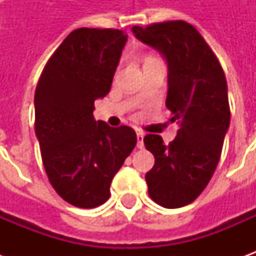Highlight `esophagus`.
I'll use <instances>...</instances> for the list:
<instances>
[{"label": "esophagus", "mask_w": 256, "mask_h": 256, "mask_svg": "<svg viewBox=\"0 0 256 256\" xmlns=\"http://www.w3.org/2000/svg\"><path fill=\"white\" fill-rule=\"evenodd\" d=\"M137 148L142 150L144 148V133L137 132Z\"/></svg>", "instance_id": "34e87169"}]
</instances>
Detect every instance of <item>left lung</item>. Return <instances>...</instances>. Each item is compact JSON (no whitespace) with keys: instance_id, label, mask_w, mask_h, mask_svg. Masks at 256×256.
Instances as JSON below:
<instances>
[{"instance_id":"obj_1","label":"left lung","mask_w":256,"mask_h":256,"mask_svg":"<svg viewBox=\"0 0 256 256\" xmlns=\"http://www.w3.org/2000/svg\"><path fill=\"white\" fill-rule=\"evenodd\" d=\"M132 31L166 58V106L172 122L180 124L168 145L158 134L144 137L155 156L145 174L148 193L162 207H184L203 192L220 162L230 123L225 74L200 32L184 20L134 26Z\"/></svg>"}]
</instances>
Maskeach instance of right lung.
Listing matches in <instances>:
<instances>
[{
  "label": "right lung",
  "mask_w": 256,
  "mask_h": 256,
  "mask_svg": "<svg viewBox=\"0 0 256 256\" xmlns=\"http://www.w3.org/2000/svg\"><path fill=\"white\" fill-rule=\"evenodd\" d=\"M128 36L114 28H78L48 60L36 89V134L45 172L58 196L79 208L110 198L112 178L137 144L128 126L93 116L111 90Z\"/></svg>",
  "instance_id": "obj_1"
}]
</instances>
